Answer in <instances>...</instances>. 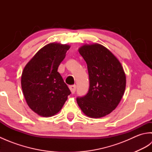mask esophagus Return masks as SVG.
Returning <instances> with one entry per match:
<instances>
[{"mask_svg":"<svg viewBox=\"0 0 152 152\" xmlns=\"http://www.w3.org/2000/svg\"><path fill=\"white\" fill-rule=\"evenodd\" d=\"M69 89H70V91H71V93H75V91H76V85H72V86H69Z\"/></svg>","mask_w":152,"mask_h":152,"instance_id":"34e87169","label":"esophagus"}]
</instances>
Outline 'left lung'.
Wrapping results in <instances>:
<instances>
[{
	"label": "left lung",
	"mask_w": 152,
	"mask_h": 152,
	"mask_svg": "<svg viewBox=\"0 0 152 152\" xmlns=\"http://www.w3.org/2000/svg\"><path fill=\"white\" fill-rule=\"evenodd\" d=\"M78 51L88 65L89 88L85 96L76 99L77 103L88 117H104L117 107L124 94V70L114 55L101 44H85Z\"/></svg>",
	"instance_id": "1"
}]
</instances>
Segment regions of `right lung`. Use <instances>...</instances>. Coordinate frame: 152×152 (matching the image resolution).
<instances>
[{
  "label": "right lung",
  "mask_w": 152,
  "mask_h": 152,
  "mask_svg": "<svg viewBox=\"0 0 152 152\" xmlns=\"http://www.w3.org/2000/svg\"><path fill=\"white\" fill-rule=\"evenodd\" d=\"M69 45L50 43L38 51L25 66L21 88L29 108L43 117H51L62 108L71 92L58 67Z\"/></svg>",
  "instance_id": "add662e5"
}]
</instances>
